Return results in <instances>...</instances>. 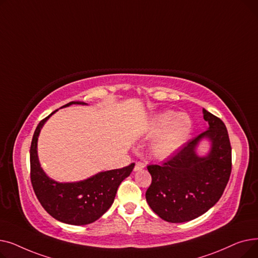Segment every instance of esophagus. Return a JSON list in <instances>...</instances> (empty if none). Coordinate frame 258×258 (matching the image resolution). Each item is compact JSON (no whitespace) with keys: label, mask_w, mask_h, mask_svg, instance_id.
<instances>
[{"label":"esophagus","mask_w":258,"mask_h":258,"mask_svg":"<svg viewBox=\"0 0 258 258\" xmlns=\"http://www.w3.org/2000/svg\"><path fill=\"white\" fill-rule=\"evenodd\" d=\"M144 167H145V165H144V163H142V162H136V163H135L134 170L135 171H138V170H140V169H142Z\"/></svg>","instance_id":"esophagus-1"}]
</instances>
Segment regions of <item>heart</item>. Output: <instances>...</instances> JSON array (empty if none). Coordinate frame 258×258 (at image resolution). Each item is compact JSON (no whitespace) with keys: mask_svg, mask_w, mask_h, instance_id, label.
<instances>
[{"mask_svg":"<svg viewBox=\"0 0 258 258\" xmlns=\"http://www.w3.org/2000/svg\"><path fill=\"white\" fill-rule=\"evenodd\" d=\"M192 131V122L187 114L166 111L156 115L147 128L148 137H156L152 152L156 158L164 159L186 143Z\"/></svg>","mask_w":258,"mask_h":258,"instance_id":"obj_1","label":"heart"}]
</instances>
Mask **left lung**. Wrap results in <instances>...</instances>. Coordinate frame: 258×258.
Returning <instances> with one entry per match:
<instances>
[{"label":"left lung","mask_w":258,"mask_h":258,"mask_svg":"<svg viewBox=\"0 0 258 258\" xmlns=\"http://www.w3.org/2000/svg\"><path fill=\"white\" fill-rule=\"evenodd\" d=\"M209 127L161 165H148L152 184L145 194L152 210L169 223H184L207 212L221 199L231 173V145L224 122L203 108ZM203 139L206 156L196 154Z\"/></svg>","instance_id":"obj_1"}]
</instances>
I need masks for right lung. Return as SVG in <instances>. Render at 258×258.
<instances>
[{"mask_svg": "<svg viewBox=\"0 0 258 258\" xmlns=\"http://www.w3.org/2000/svg\"><path fill=\"white\" fill-rule=\"evenodd\" d=\"M87 104L71 101L66 105ZM56 111L39 122L30 147V178L33 190L44 209L54 219L69 225H88L97 221L113 204L120 183L131 174L135 164L98 172L92 177L71 183L52 180L40 167L37 140L46 121Z\"/></svg>", "mask_w": 258, "mask_h": 258, "instance_id": "1", "label": "right lung"}]
</instances>
